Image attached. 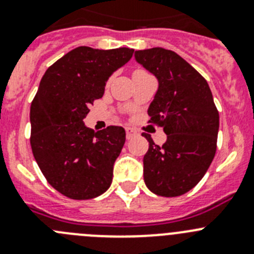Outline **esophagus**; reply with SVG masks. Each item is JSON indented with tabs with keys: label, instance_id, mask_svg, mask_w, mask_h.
Wrapping results in <instances>:
<instances>
[{
	"label": "esophagus",
	"instance_id": "1",
	"mask_svg": "<svg viewBox=\"0 0 254 254\" xmlns=\"http://www.w3.org/2000/svg\"><path fill=\"white\" fill-rule=\"evenodd\" d=\"M136 134H137V132L134 131L133 128H129V127H126V137L128 138V140H129V138L134 137Z\"/></svg>",
	"mask_w": 254,
	"mask_h": 254
}]
</instances>
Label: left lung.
I'll list each match as a JSON object with an SVG mask.
<instances>
[{"mask_svg": "<svg viewBox=\"0 0 254 254\" xmlns=\"http://www.w3.org/2000/svg\"><path fill=\"white\" fill-rule=\"evenodd\" d=\"M134 58L156 76L159 89L149 107V122L163 127V146L149 133L143 156V181L152 193L177 197L198 183L216 152L219 112L202 75L176 52L151 48Z\"/></svg>", "mask_w": 254, "mask_h": 254, "instance_id": "1", "label": "left lung"}]
</instances>
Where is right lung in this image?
I'll use <instances>...</instances> for the list:
<instances>
[{
  "instance_id": "right-lung-1",
  "label": "right lung",
  "mask_w": 254,
  "mask_h": 254,
  "mask_svg": "<svg viewBox=\"0 0 254 254\" xmlns=\"http://www.w3.org/2000/svg\"><path fill=\"white\" fill-rule=\"evenodd\" d=\"M133 52L77 47L48 67L40 80L30 107L31 150L47 182L68 198H95L111 187L126 131L109 126L94 132L84 118L103 96L109 76Z\"/></svg>"
}]
</instances>
